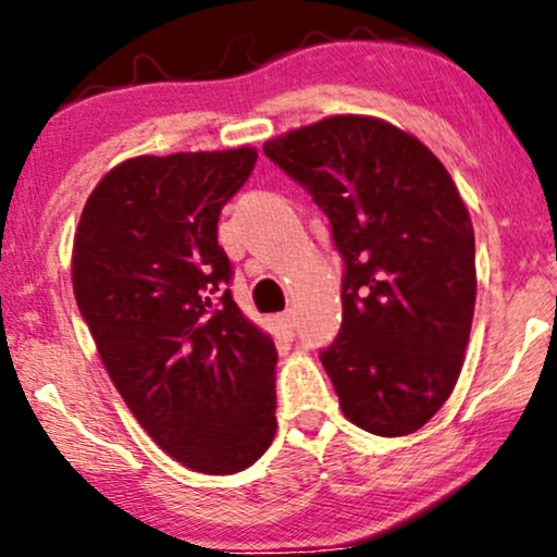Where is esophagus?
<instances>
[{
  "label": "esophagus",
  "mask_w": 557,
  "mask_h": 557,
  "mask_svg": "<svg viewBox=\"0 0 557 557\" xmlns=\"http://www.w3.org/2000/svg\"><path fill=\"white\" fill-rule=\"evenodd\" d=\"M274 323H277V329L285 333V336H293L295 333V315L293 313H283L274 318Z\"/></svg>",
  "instance_id": "34e87169"
}]
</instances>
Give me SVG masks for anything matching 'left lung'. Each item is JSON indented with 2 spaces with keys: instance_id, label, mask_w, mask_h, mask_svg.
<instances>
[{
  "instance_id": "left-lung-1",
  "label": "left lung",
  "mask_w": 557,
  "mask_h": 557,
  "mask_svg": "<svg viewBox=\"0 0 557 557\" xmlns=\"http://www.w3.org/2000/svg\"><path fill=\"white\" fill-rule=\"evenodd\" d=\"M264 154L329 216L344 262L341 331L321 361L354 425L420 430L461 374L476 302L469 211L420 139L369 116H331Z\"/></svg>"
}]
</instances>
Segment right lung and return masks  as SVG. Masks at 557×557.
Segmentation results:
<instances>
[{
	"mask_svg": "<svg viewBox=\"0 0 557 557\" xmlns=\"http://www.w3.org/2000/svg\"><path fill=\"white\" fill-rule=\"evenodd\" d=\"M251 147L127 160L96 185L73 242V293L107 372L158 446L201 473L270 448L277 348L234 302L221 209Z\"/></svg>",
	"mask_w": 557,
	"mask_h": 557,
	"instance_id": "right-lung-1",
	"label": "right lung"
}]
</instances>
